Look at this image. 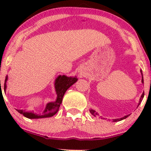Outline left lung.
Here are the masks:
<instances>
[{"label":"left lung","mask_w":151,"mask_h":151,"mask_svg":"<svg viewBox=\"0 0 151 151\" xmlns=\"http://www.w3.org/2000/svg\"><path fill=\"white\" fill-rule=\"evenodd\" d=\"M141 75H142L141 81H142V83H143V73H142V70H141ZM143 97H144V92H143V93H142L141 98H140V99H139V102H138V106H137V107H138V106H139L140 104L141 103V101H142V100H143ZM89 111H90V113L92 114L93 116H99V114L96 111L93 110V109H90ZM130 115H131V114H129V115H126V116H124V117H122V118H120V119H113V122H117V121H120L121 120H124V119H126V118H127L128 116H129ZM100 117H101V116H100ZM105 119V118H102L101 117V119Z\"/></svg>","instance_id":"obj_1"}]
</instances>
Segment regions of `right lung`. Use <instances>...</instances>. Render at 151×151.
Wrapping results in <instances>:
<instances>
[{
	"instance_id": "1",
	"label": "right lung",
	"mask_w": 151,
	"mask_h": 151,
	"mask_svg": "<svg viewBox=\"0 0 151 151\" xmlns=\"http://www.w3.org/2000/svg\"><path fill=\"white\" fill-rule=\"evenodd\" d=\"M8 80V75L6 77L4 84V91H6L7 85L6 82ZM78 79L77 77H67L66 75H59L55 81V89L56 91L57 99L55 101H50L46 104L45 109L43 111L42 114H37L34 112L25 111L22 109H16L20 114H22L24 116L28 119H43L53 116L59 111L60 104H62V99L67 89L71 86L77 82Z\"/></svg>"
}]
</instances>
